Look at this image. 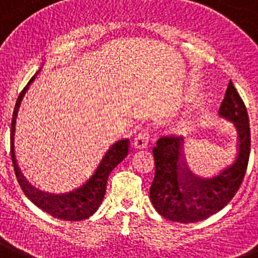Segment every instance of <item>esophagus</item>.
<instances>
[{"label":"esophagus","instance_id":"esophagus-1","mask_svg":"<svg viewBox=\"0 0 258 258\" xmlns=\"http://www.w3.org/2000/svg\"><path fill=\"white\" fill-rule=\"evenodd\" d=\"M148 142H149V135H148V130L147 128H140L136 134V136L134 138V142H133V146L135 147L136 149H142V148H146L148 146Z\"/></svg>","mask_w":258,"mask_h":258}]
</instances>
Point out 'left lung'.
<instances>
[{
  "instance_id": "obj_1",
  "label": "left lung",
  "mask_w": 258,
  "mask_h": 258,
  "mask_svg": "<svg viewBox=\"0 0 258 258\" xmlns=\"http://www.w3.org/2000/svg\"><path fill=\"white\" fill-rule=\"evenodd\" d=\"M219 114L237 130V155L231 165L213 178H198L183 156L182 136H161L153 147L155 177L149 198L165 219L179 223L205 220L227 206L245 176L250 153V128L243 99L229 81Z\"/></svg>"
}]
</instances>
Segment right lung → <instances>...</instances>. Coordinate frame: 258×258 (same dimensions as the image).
<instances>
[{
	"instance_id": "right-lung-1",
	"label": "right lung",
	"mask_w": 258,
	"mask_h": 258,
	"mask_svg": "<svg viewBox=\"0 0 258 258\" xmlns=\"http://www.w3.org/2000/svg\"><path fill=\"white\" fill-rule=\"evenodd\" d=\"M32 80L34 77L30 80L29 84H31ZM26 90H27V86H25L22 92L19 93L14 111H13L12 130H10V153H12L13 165H14L15 176H17L19 185L22 187L26 197L34 205H36L39 209H42L44 213L49 214L53 218L71 220V222L88 219L89 216H92L96 213L102 202L110 172L128 155L130 140L123 139L111 144L109 149L103 153L102 157L99 159V161L97 162V165L93 168L92 172L89 173L81 182H79L71 189L61 192H47L36 189L25 179L23 174L19 170L14 153L15 122H17L19 105H21Z\"/></svg>"
}]
</instances>
